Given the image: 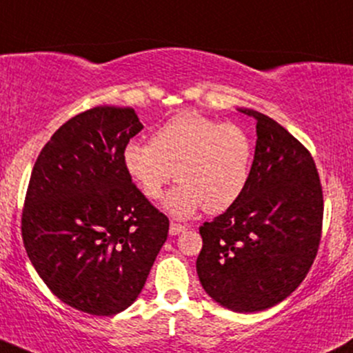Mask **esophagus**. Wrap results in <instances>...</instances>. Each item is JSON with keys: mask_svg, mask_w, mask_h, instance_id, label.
Wrapping results in <instances>:
<instances>
[{"mask_svg": "<svg viewBox=\"0 0 353 353\" xmlns=\"http://www.w3.org/2000/svg\"><path fill=\"white\" fill-rule=\"evenodd\" d=\"M186 229H188V225H185V224H180V223L170 224V234H172V236H178V234L185 232Z\"/></svg>", "mask_w": 353, "mask_h": 353, "instance_id": "1", "label": "esophagus"}]
</instances>
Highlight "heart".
<instances>
[{
	"label": "heart",
	"instance_id": "1",
	"mask_svg": "<svg viewBox=\"0 0 353 353\" xmlns=\"http://www.w3.org/2000/svg\"><path fill=\"white\" fill-rule=\"evenodd\" d=\"M252 157L254 145L241 125L183 111L155 130L152 143H125L123 165L149 199L162 196L176 170L181 183L165 199V208L186 217L201 208L208 214L232 208L249 185Z\"/></svg>",
	"mask_w": 353,
	"mask_h": 353
}]
</instances>
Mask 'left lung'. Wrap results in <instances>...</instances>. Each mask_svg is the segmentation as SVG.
I'll list each match as a JSON object with an SVG mask.
<instances>
[{"instance_id":"8db88e82","label":"left lung","mask_w":353,"mask_h":353,"mask_svg":"<svg viewBox=\"0 0 353 353\" xmlns=\"http://www.w3.org/2000/svg\"><path fill=\"white\" fill-rule=\"evenodd\" d=\"M249 185L241 199L199 228L196 272L204 291L236 312L288 298L306 278L323 234L324 199L310 150L262 112Z\"/></svg>"}]
</instances>
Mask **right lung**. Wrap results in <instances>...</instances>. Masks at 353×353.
Returning <instances> with one entry per match:
<instances>
[{
	"label": "right lung",
	"mask_w": 353,
	"mask_h": 353,
	"mask_svg": "<svg viewBox=\"0 0 353 353\" xmlns=\"http://www.w3.org/2000/svg\"><path fill=\"white\" fill-rule=\"evenodd\" d=\"M142 128L132 108L80 112L43 145L26 191L29 260L60 301L93 316L136 301L168 236V217L123 165L125 143Z\"/></svg>",
	"instance_id": "add662e5"
}]
</instances>
